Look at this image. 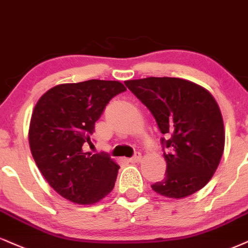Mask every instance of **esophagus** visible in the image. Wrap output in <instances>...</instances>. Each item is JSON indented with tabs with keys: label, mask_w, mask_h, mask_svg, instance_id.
Here are the masks:
<instances>
[{
	"label": "esophagus",
	"mask_w": 248,
	"mask_h": 248,
	"mask_svg": "<svg viewBox=\"0 0 248 248\" xmlns=\"http://www.w3.org/2000/svg\"><path fill=\"white\" fill-rule=\"evenodd\" d=\"M140 160H141V154H140L139 152H138V153H136V154H134V156H133V157L129 158V161H130V162H138V161H140Z\"/></svg>",
	"instance_id": "34e87169"
}]
</instances>
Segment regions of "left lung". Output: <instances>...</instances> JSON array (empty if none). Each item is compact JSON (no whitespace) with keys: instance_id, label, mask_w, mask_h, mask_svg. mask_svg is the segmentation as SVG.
Listing matches in <instances>:
<instances>
[{"instance_id":"left-lung-1","label":"left lung","mask_w":248,"mask_h":248,"mask_svg":"<svg viewBox=\"0 0 248 248\" xmlns=\"http://www.w3.org/2000/svg\"><path fill=\"white\" fill-rule=\"evenodd\" d=\"M149 109L161 133L166 177L152 185L166 198L182 199L203 187L224 151L221 110L206 88L180 78L149 77L125 81Z\"/></svg>"}]
</instances>
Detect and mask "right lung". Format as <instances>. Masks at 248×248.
Returning <instances> with one entry per match:
<instances>
[{
    "label": "right lung",
    "instance_id": "obj_1",
    "mask_svg": "<svg viewBox=\"0 0 248 248\" xmlns=\"http://www.w3.org/2000/svg\"><path fill=\"white\" fill-rule=\"evenodd\" d=\"M122 82L92 80L57 85L40 97L31 117L29 141L48 184L66 200L92 204L112 191L119 166L108 154L84 151L95 122Z\"/></svg>",
    "mask_w": 248,
    "mask_h": 248
}]
</instances>
